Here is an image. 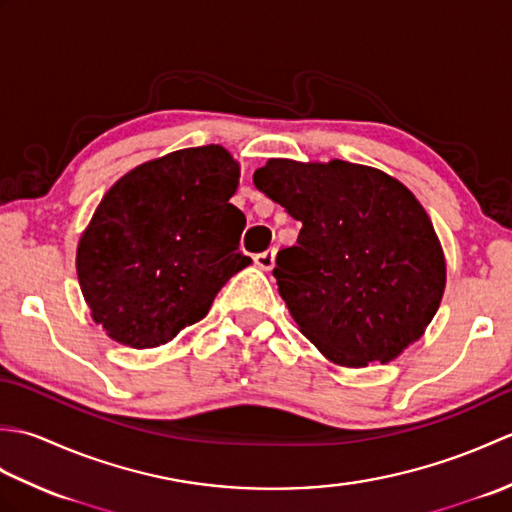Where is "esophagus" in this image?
<instances>
[{"label":"esophagus","instance_id":"34e87169","mask_svg":"<svg viewBox=\"0 0 512 512\" xmlns=\"http://www.w3.org/2000/svg\"><path fill=\"white\" fill-rule=\"evenodd\" d=\"M255 264L262 268V270H270L275 266V248H268L264 253H257L255 255Z\"/></svg>","mask_w":512,"mask_h":512}]
</instances>
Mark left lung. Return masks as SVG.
Returning a JSON list of instances; mask_svg holds the SVG:
<instances>
[{"instance_id":"obj_1","label":"left lung","mask_w":512,"mask_h":512,"mask_svg":"<svg viewBox=\"0 0 512 512\" xmlns=\"http://www.w3.org/2000/svg\"><path fill=\"white\" fill-rule=\"evenodd\" d=\"M255 187L301 222L277 253L279 295L306 339L345 367L389 363L436 317L447 281L427 211L387 173L273 158Z\"/></svg>"}]
</instances>
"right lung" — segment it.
Segmentation results:
<instances>
[{"label":"right lung","mask_w":512,"mask_h":512,"mask_svg":"<svg viewBox=\"0 0 512 512\" xmlns=\"http://www.w3.org/2000/svg\"><path fill=\"white\" fill-rule=\"evenodd\" d=\"M239 165L220 145L180 149L132 169L105 193L76 250L92 319L145 350L206 317L217 292L250 264L233 206Z\"/></svg>","instance_id":"add662e5"}]
</instances>
